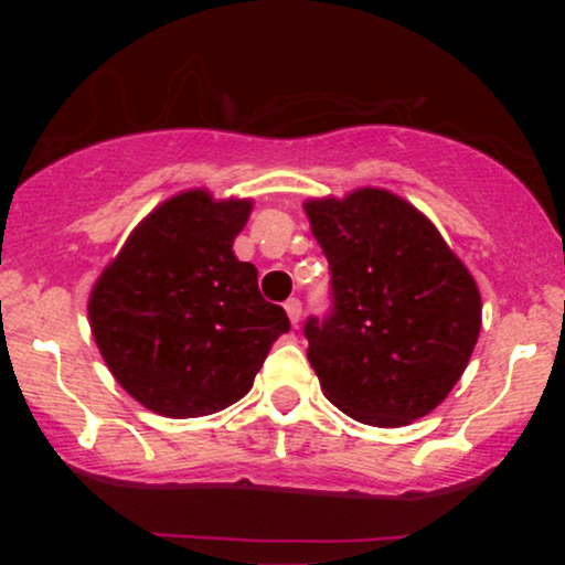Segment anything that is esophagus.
<instances>
[{
  "label": "esophagus",
  "instance_id": "34e87169",
  "mask_svg": "<svg viewBox=\"0 0 565 565\" xmlns=\"http://www.w3.org/2000/svg\"><path fill=\"white\" fill-rule=\"evenodd\" d=\"M285 311H288V319H290L292 327H298L300 313H303V306H300V300L298 298H290L288 303H285Z\"/></svg>",
  "mask_w": 565,
  "mask_h": 565
}]
</instances>
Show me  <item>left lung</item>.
<instances>
[{
	"instance_id": "obj_1",
	"label": "left lung",
	"mask_w": 565,
	"mask_h": 565,
	"mask_svg": "<svg viewBox=\"0 0 565 565\" xmlns=\"http://www.w3.org/2000/svg\"><path fill=\"white\" fill-rule=\"evenodd\" d=\"M331 267L334 311L308 319L321 391L370 427H406L443 404L481 334V292L435 223L396 192L303 203Z\"/></svg>"
}]
</instances>
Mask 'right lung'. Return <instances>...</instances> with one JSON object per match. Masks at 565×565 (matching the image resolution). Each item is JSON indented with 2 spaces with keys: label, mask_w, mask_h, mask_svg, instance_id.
<instances>
[{
  "label": "right lung",
  "mask_w": 565,
  "mask_h": 565,
  "mask_svg": "<svg viewBox=\"0 0 565 565\" xmlns=\"http://www.w3.org/2000/svg\"><path fill=\"white\" fill-rule=\"evenodd\" d=\"M249 198L211 190L159 203L92 285V337L122 391L169 419L221 412L252 391L275 339L290 329L267 303L257 267L238 262L234 238Z\"/></svg>",
  "instance_id": "obj_1"
}]
</instances>
